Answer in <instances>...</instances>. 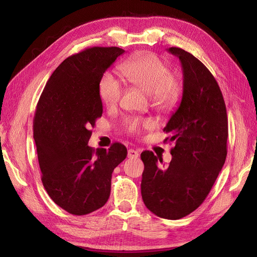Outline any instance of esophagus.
I'll use <instances>...</instances> for the list:
<instances>
[{"label":"esophagus","mask_w":257,"mask_h":257,"mask_svg":"<svg viewBox=\"0 0 257 257\" xmlns=\"http://www.w3.org/2000/svg\"><path fill=\"white\" fill-rule=\"evenodd\" d=\"M139 157L138 151L134 150V149H128L127 151V158L128 159H137Z\"/></svg>","instance_id":"1"}]
</instances>
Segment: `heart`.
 I'll return each mask as SVG.
<instances>
[{
	"label": "heart",
	"instance_id": "b5f03b06",
	"mask_svg": "<svg viewBox=\"0 0 257 257\" xmlns=\"http://www.w3.org/2000/svg\"><path fill=\"white\" fill-rule=\"evenodd\" d=\"M119 72L128 83L151 95L152 103L161 109L174 107L181 96V84L166 62L154 53H142L123 62ZM99 97L107 107L118 104L122 93L120 81L110 73H105L98 83ZM128 134H138L154 126L151 119L128 118L124 122Z\"/></svg>",
	"mask_w": 257,
	"mask_h": 257
}]
</instances>
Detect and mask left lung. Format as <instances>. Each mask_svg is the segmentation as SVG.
I'll list each match as a JSON object with an SVG mask.
<instances>
[{"label":"left lung","instance_id":"left-lung-1","mask_svg":"<svg viewBox=\"0 0 257 257\" xmlns=\"http://www.w3.org/2000/svg\"><path fill=\"white\" fill-rule=\"evenodd\" d=\"M168 51L183 69L180 106L163 130L168 134L164 142L176 145L166 169L158 166L163 160L152 151L141 154L142 196L155 215L178 220L196 210L211 191L226 160L228 121L223 94L209 69L181 48Z\"/></svg>","mask_w":257,"mask_h":257}]
</instances>
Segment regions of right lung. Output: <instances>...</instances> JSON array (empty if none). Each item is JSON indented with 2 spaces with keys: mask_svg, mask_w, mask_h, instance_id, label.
Listing matches in <instances>:
<instances>
[{
  "mask_svg": "<svg viewBox=\"0 0 257 257\" xmlns=\"http://www.w3.org/2000/svg\"><path fill=\"white\" fill-rule=\"evenodd\" d=\"M124 52L92 47L65 59L52 73L38 100L33 133L42 182L50 198L74 215L103 207L109 198L113 169L125 160V146L108 150L88 146L103 113L98 83Z\"/></svg>",
  "mask_w": 257,
  "mask_h": 257,
  "instance_id": "obj_1",
  "label": "right lung"
}]
</instances>
